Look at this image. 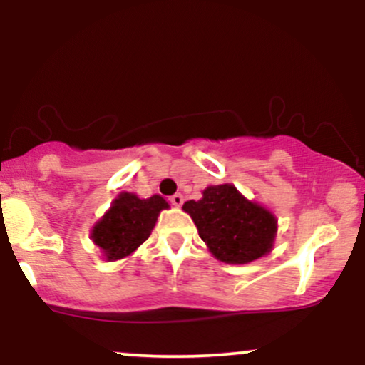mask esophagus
<instances>
[{"mask_svg": "<svg viewBox=\"0 0 365 365\" xmlns=\"http://www.w3.org/2000/svg\"><path fill=\"white\" fill-rule=\"evenodd\" d=\"M170 202L173 204V206H177V207H180L183 204V195L182 194H175V195H171L170 197Z\"/></svg>", "mask_w": 365, "mask_h": 365, "instance_id": "esophagus-1", "label": "esophagus"}]
</instances>
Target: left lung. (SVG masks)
Instances as JSON below:
<instances>
[{"label": "left lung", "instance_id": "8db88e82", "mask_svg": "<svg viewBox=\"0 0 365 365\" xmlns=\"http://www.w3.org/2000/svg\"><path fill=\"white\" fill-rule=\"evenodd\" d=\"M183 211L192 217L199 237L217 261L249 264L273 250L278 232L276 216L242 195L232 183L207 187L202 199L187 200Z\"/></svg>", "mask_w": 365, "mask_h": 365}]
</instances>
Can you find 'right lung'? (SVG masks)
<instances>
[{
  "instance_id": "1",
  "label": "right lung",
  "mask_w": 365,
  "mask_h": 365,
  "mask_svg": "<svg viewBox=\"0 0 365 365\" xmlns=\"http://www.w3.org/2000/svg\"><path fill=\"white\" fill-rule=\"evenodd\" d=\"M170 204L161 195L140 199L132 192H121L101 220L91 230V240L101 249L106 261L128 257L148 240L159 212Z\"/></svg>"
}]
</instances>
